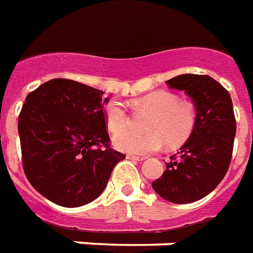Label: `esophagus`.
<instances>
[{
  "label": "esophagus",
  "instance_id": "1",
  "mask_svg": "<svg viewBox=\"0 0 253 253\" xmlns=\"http://www.w3.org/2000/svg\"><path fill=\"white\" fill-rule=\"evenodd\" d=\"M126 159H132V161H145V157H137V155L128 154L126 155Z\"/></svg>",
  "mask_w": 253,
  "mask_h": 253
}]
</instances>
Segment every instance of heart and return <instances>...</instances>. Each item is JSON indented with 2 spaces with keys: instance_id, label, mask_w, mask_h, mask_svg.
I'll return each mask as SVG.
<instances>
[{
  "instance_id": "heart-1",
  "label": "heart",
  "mask_w": 253,
  "mask_h": 253,
  "mask_svg": "<svg viewBox=\"0 0 253 253\" xmlns=\"http://www.w3.org/2000/svg\"><path fill=\"white\" fill-rule=\"evenodd\" d=\"M133 107L146 111L151 116L146 123V134L123 132L128 125V115L119 100H111L104 107V121L114 137V146L117 150L129 154L146 155L158 151L163 142L169 147L179 146L191 136L195 128L196 112L189 102L179 100L169 91L150 92L133 100Z\"/></svg>"
}]
</instances>
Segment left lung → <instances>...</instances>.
I'll list each match as a JSON object with an SVG mask.
<instances>
[{"label":"left lung","mask_w":253,"mask_h":253,"mask_svg":"<svg viewBox=\"0 0 253 253\" xmlns=\"http://www.w3.org/2000/svg\"><path fill=\"white\" fill-rule=\"evenodd\" d=\"M166 84L185 92L197 114L195 128L179 157L169 158L163 175L151 185L169 203H195L209 195L229 169L236 133L231 96L209 76L181 74Z\"/></svg>","instance_id":"left-lung-1"}]
</instances>
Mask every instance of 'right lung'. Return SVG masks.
Segmentation results:
<instances>
[{
  "instance_id": "add662e5",
  "label": "right lung",
  "mask_w": 253,
  "mask_h": 253,
  "mask_svg": "<svg viewBox=\"0 0 253 253\" xmlns=\"http://www.w3.org/2000/svg\"><path fill=\"white\" fill-rule=\"evenodd\" d=\"M104 92L72 80H50L27 95L18 132L31 185L60 207L94 201L124 154L110 147Z\"/></svg>"
}]
</instances>
